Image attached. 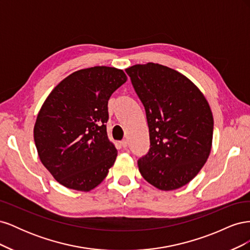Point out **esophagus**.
<instances>
[{"label":"esophagus","instance_id":"obj_1","mask_svg":"<svg viewBox=\"0 0 250 250\" xmlns=\"http://www.w3.org/2000/svg\"><path fill=\"white\" fill-rule=\"evenodd\" d=\"M121 145H122V147H123V148H126V147L128 146V142H127V140H123L122 142H121Z\"/></svg>","mask_w":250,"mask_h":250}]
</instances>
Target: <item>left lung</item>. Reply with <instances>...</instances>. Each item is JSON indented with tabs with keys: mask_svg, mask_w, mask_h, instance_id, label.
<instances>
[{
	"mask_svg": "<svg viewBox=\"0 0 250 250\" xmlns=\"http://www.w3.org/2000/svg\"><path fill=\"white\" fill-rule=\"evenodd\" d=\"M146 110L150 149L138 165L162 191L176 190L197 175L209 156L214 119L206 97L181 73L158 63L125 70Z\"/></svg>",
	"mask_w": 250,
	"mask_h": 250,
	"instance_id": "obj_1",
	"label": "left lung"
}]
</instances>
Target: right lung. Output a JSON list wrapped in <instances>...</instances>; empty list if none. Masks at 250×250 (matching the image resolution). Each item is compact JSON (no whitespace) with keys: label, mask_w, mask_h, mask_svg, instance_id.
<instances>
[{"label":"right lung","mask_w":250,"mask_h":250,"mask_svg":"<svg viewBox=\"0 0 250 250\" xmlns=\"http://www.w3.org/2000/svg\"><path fill=\"white\" fill-rule=\"evenodd\" d=\"M126 74L110 66L72 73L44 100L34 125L42 164L60 185L88 192L100 185L118 151L108 140L107 104Z\"/></svg>","instance_id":"right-lung-1"}]
</instances>
